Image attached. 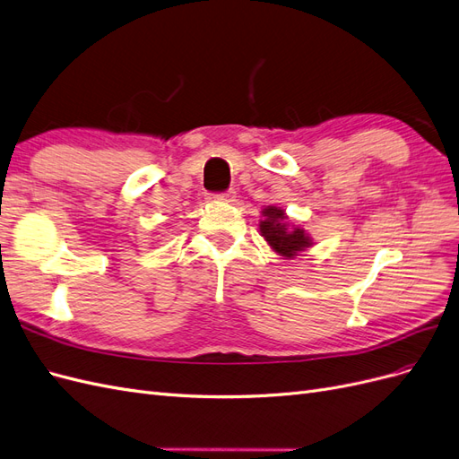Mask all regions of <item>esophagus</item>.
Here are the masks:
<instances>
[{
  "label": "esophagus",
  "mask_w": 459,
  "mask_h": 459,
  "mask_svg": "<svg viewBox=\"0 0 459 459\" xmlns=\"http://www.w3.org/2000/svg\"><path fill=\"white\" fill-rule=\"evenodd\" d=\"M208 199L214 201V203H233L235 201V191L230 189L226 193H220V195H211Z\"/></svg>",
  "instance_id": "34e87169"
}]
</instances>
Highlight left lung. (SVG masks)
<instances>
[{"label":"left lung","instance_id":"left-lung-1","mask_svg":"<svg viewBox=\"0 0 459 459\" xmlns=\"http://www.w3.org/2000/svg\"><path fill=\"white\" fill-rule=\"evenodd\" d=\"M258 230L262 239L268 243V247L275 255L283 258H295L308 251L314 247V239L308 235V231L295 224L285 212L283 206H264L262 218L258 221Z\"/></svg>","mask_w":459,"mask_h":459}]
</instances>
